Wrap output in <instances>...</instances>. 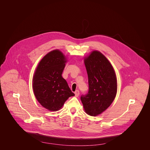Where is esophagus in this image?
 I'll use <instances>...</instances> for the list:
<instances>
[{
    "instance_id": "34e87169",
    "label": "esophagus",
    "mask_w": 150,
    "mask_h": 150,
    "mask_svg": "<svg viewBox=\"0 0 150 150\" xmlns=\"http://www.w3.org/2000/svg\"><path fill=\"white\" fill-rule=\"evenodd\" d=\"M75 96L76 97H78L80 94V92H79V91L78 90H76L75 92Z\"/></svg>"
}]
</instances>
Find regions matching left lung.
I'll use <instances>...</instances> for the list:
<instances>
[{
    "label": "left lung",
    "instance_id": "8db88e82",
    "mask_svg": "<svg viewBox=\"0 0 150 150\" xmlns=\"http://www.w3.org/2000/svg\"><path fill=\"white\" fill-rule=\"evenodd\" d=\"M88 76V92L80 99L87 114L96 116L105 111L117 92L114 70L107 58L95 50L84 59Z\"/></svg>",
    "mask_w": 150,
    "mask_h": 150
}]
</instances>
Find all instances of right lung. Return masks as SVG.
<instances>
[{"instance_id": "1", "label": "right lung", "mask_w": 150, "mask_h": 150, "mask_svg": "<svg viewBox=\"0 0 150 150\" xmlns=\"http://www.w3.org/2000/svg\"><path fill=\"white\" fill-rule=\"evenodd\" d=\"M66 58L59 50L51 51L40 61L33 78V89L36 98L47 109L59 110L72 92L62 74Z\"/></svg>"}]
</instances>
